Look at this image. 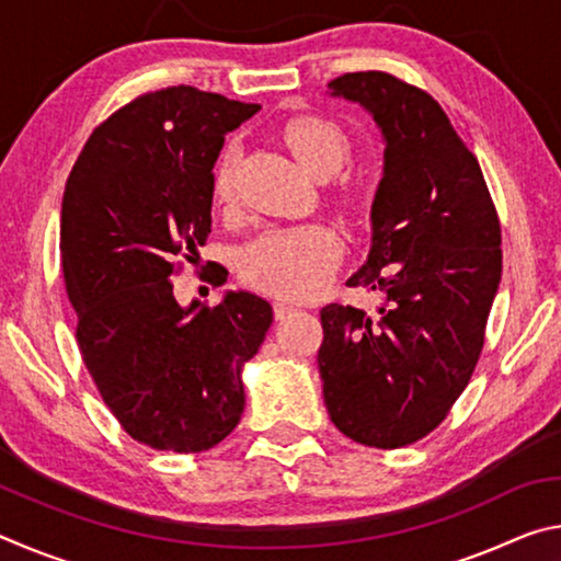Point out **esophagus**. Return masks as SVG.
Listing matches in <instances>:
<instances>
[{"label": "esophagus", "instance_id": "34e87169", "mask_svg": "<svg viewBox=\"0 0 561 561\" xmlns=\"http://www.w3.org/2000/svg\"><path fill=\"white\" fill-rule=\"evenodd\" d=\"M294 311H297V307H294V304L282 301V299L274 301V317H277V319H287V317L294 314Z\"/></svg>", "mask_w": 561, "mask_h": 561}]
</instances>
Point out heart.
<instances>
[{
	"mask_svg": "<svg viewBox=\"0 0 561 561\" xmlns=\"http://www.w3.org/2000/svg\"><path fill=\"white\" fill-rule=\"evenodd\" d=\"M284 144L294 158L311 175L327 178L346 165L351 158V140L339 123L324 116H297L284 123ZM213 195L220 205H230L237 195V146L227 144L213 170ZM348 203L358 193L348 190ZM341 257L336 234L324 225L274 227L247 242L240 252L242 277L254 287L267 289L277 297L307 299L317 294L334 274Z\"/></svg>",
	"mask_w": 561,
	"mask_h": 561,
	"instance_id": "1",
	"label": "heart"
}]
</instances>
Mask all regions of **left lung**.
<instances>
[{
  "mask_svg": "<svg viewBox=\"0 0 561 561\" xmlns=\"http://www.w3.org/2000/svg\"><path fill=\"white\" fill-rule=\"evenodd\" d=\"M329 89L371 113L386 150L371 252L348 279L381 304L321 309L324 403L346 438L403 448L438 428L478 366L502 277L500 220L478 158L431 93L386 71Z\"/></svg>",
  "mask_w": 561,
  "mask_h": 561,
  "instance_id": "1",
  "label": "left lung"
}]
</instances>
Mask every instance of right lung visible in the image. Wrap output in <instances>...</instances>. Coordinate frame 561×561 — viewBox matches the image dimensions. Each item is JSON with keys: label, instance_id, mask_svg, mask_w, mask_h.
Returning <instances> with one entry per match:
<instances>
[{"label": "right lung", "instance_id": "obj_1", "mask_svg": "<svg viewBox=\"0 0 561 561\" xmlns=\"http://www.w3.org/2000/svg\"><path fill=\"white\" fill-rule=\"evenodd\" d=\"M257 111L193 87L148 91L91 133L66 180L61 262L81 358L123 431L153 450L203 453L234 431L242 366L272 324L257 294L227 291L213 309L173 294L178 257L193 262L210 234L225 133Z\"/></svg>", "mask_w": 561, "mask_h": 561}]
</instances>
